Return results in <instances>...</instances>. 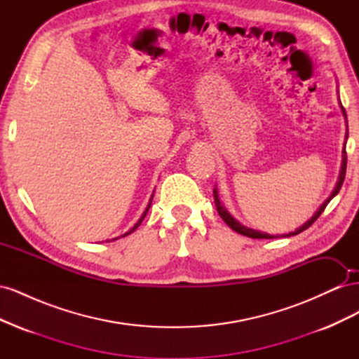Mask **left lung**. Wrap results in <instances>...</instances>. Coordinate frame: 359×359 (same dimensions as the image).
<instances>
[{
  "label": "left lung",
  "mask_w": 359,
  "mask_h": 359,
  "mask_svg": "<svg viewBox=\"0 0 359 359\" xmlns=\"http://www.w3.org/2000/svg\"><path fill=\"white\" fill-rule=\"evenodd\" d=\"M341 111H343V115H344V118H346V111H344V107L341 106ZM346 165H347V156H346V148H344V151H343V165H341V172H340V178H339V182H337V187L334 189V191H332V194L331 196L325 201L322 205H320V208L318 210V212L314 214L311 219L306 223V224H302L299 229H297L295 232H290V233H286V235H283V236H292V235H298L299 232H302V231H306V229H309V227L316 222L318 219H319V215L323 212V210L327 208V205L330 203V201L335 196L337 193L340 191V189H341V186H343V181H344V177H346ZM214 202H215V206H217V211H219V214H220V217L222 219L226 222V224L229 226V227H232V229L235 231V232H238V233H241V235H244V236H248V238H257V240H271V238H276L274 235H268V233H264V232H259V231H253V229H248V227H245V226H243V224H240L238 223L233 217L227 212L223 206H222V203H220V201H219V194H217V190H214Z\"/></svg>",
  "instance_id": "left-lung-1"
}]
</instances>
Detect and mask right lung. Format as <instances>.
Listing matches in <instances>:
<instances>
[{
  "label": "right lung",
  "mask_w": 359,
  "mask_h": 359,
  "mask_svg": "<svg viewBox=\"0 0 359 359\" xmlns=\"http://www.w3.org/2000/svg\"><path fill=\"white\" fill-rule=\"evenodd\" d=\"M149 206H151V202H149V203H148V206H147V210H145V212H144V215H142V217H140V219H139V222H137V223H136V224H135V227H132V229H130V231H128V232H127V233H124V235H123V236H126V235H130V233H132V232H133V231H135V229H136V227H139V224H140V223H142V220H144V219H145V215H147V212H148V210H149Z\"/></svg>",
  "instance_id": "obj_1"
}]
</instances>
